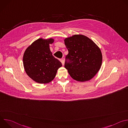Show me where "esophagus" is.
Masks as SVG:
<instances>
[{
	"mask_svg": "<svg viewBox=\"0 0 128 128\" xmlns=\"http://www.w3.org/2000/svg\"><path fill=\"white\" fill-rule=\"evenodd\" d=\"M60 61H61V62L62 63V65H64V60H63V59H61V60H60Z\"/></svg>",
	"mask_w": 128,
	"mask_h": 128,
	"instance_id": "1",
	"label": "esophagus"
}]
</instances>
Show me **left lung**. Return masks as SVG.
Returning <instances> with one entry per match:
<instances>
[{
    "label": "left lung",
    "mask_w": 128,
    "mask_h": 128,
    "mask_svg": "<svg viewBox=\"0 0 128 128\" xmlns=\"http://www.w3.org/2000/svg\"><path fill=\"white\" fill-rule=\"evenodd\" d=\"M68 50L64 67L71 77L78 82L92 79L100 69L102 55L95 42L83 35H74L64 40Z\"/></svg>",
    "instance_id": "left-lung-1"
}]
</instances>
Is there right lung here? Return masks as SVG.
Masks as SVG:
<instances>
[{"label": "right lung", "mask_w": 128, "mask_h": 128, "mask_svg": "<svg viewBox=\"0 0 128 128\" xmlns=\"http://www.w3.org/2000/svg\"><path fill=\"white\" fill-rule=\"evenodd\" d=\"M54 41L52 38H39L28 46L24 52L23 60L25 70L27 74L36 82H50L62 65L50 50L49 44Z\"/></svg>", "instance_id": "1"}]
</instances>
